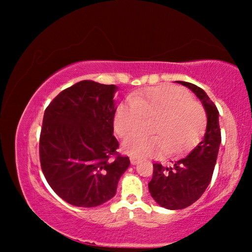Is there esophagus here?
I'll list each match as a JSON object with an SVG mask.
<instances>
[{
	"label": "esophagus",
	"instance_id": "esophagus-1",
	"mask_svg": "<svg viewBox=\"0 0 252 252\" xmlns=\"http://www.w3.org/2000/svg\"><path fill=\"white\" fill-rule=\"evenodd\" d=\"M130 161H131V164H133V165L139 163V160L136 159V158H130Z\"/></svg>",
	"mask_w": 252,
	"mask_h": 252
}]
</instances>
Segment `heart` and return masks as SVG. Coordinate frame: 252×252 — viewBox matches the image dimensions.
Segmentation results:
<instances>
[{
    "label": "heart",
    "mask_w": 252,
    "mask_h": 252,
    "mask_svg": "<svg viewBox=\"0 0 252 252\" xmlns=\"http://www.w3.org/2000/svg\"><path fill=\"white\" fill-rule=\"evenodd\" d=\"M156 117L151 127L153 136L135 135L126 139L122 149L135 158L186 151L201 136L206 126V113L189 93L177 87L149 88L130 96V103L119 105L113 119L116 133L126 138L142 128L144 120Z\"/></svg>",
    "instance_id": "b5f03b06"
}]
</instances>
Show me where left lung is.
I'll use <instances>...</instances> for the list:
<instances>
[{"instance_id": "8db88e82", "label": "left lung", "mask_w": 252, "mask_h": 252, "mask_svg": "<svg viewBox=\"0 0 252 252\" xmlns=\"http://www.w3.org/2000/svg\"><path fill=\"white\" fill-rule=\"evenodd\" d=\"M178 83L190 89L201 101L207 114V126L201 141L188 156L171 161L169 167L153 164L149 191L159 206L169 210L189 207L201 197L211 181L221 143L219 111L215 103L197 85L183 81Z\"/></svg>"}]
</instances>
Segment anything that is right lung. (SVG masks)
<instances>
[{
    "instance_id": "obj_1",
    "label": "right lung",
    "mask_w": 252,
    "mask_h": 252,
    "mask_svg": "<svg viewBox=\"0 0 252 252\" xmlns=\"http://www.w3.org/2000/svg\"><path fill=\"white\" fill-rule=\"evenodd\" d=\"M117 85L84 80L63 90L46 108L40 136L41 168L53 191L75 207L109 201L129 168L113 135Z\"/></svg>"
}]
</instances>
